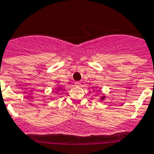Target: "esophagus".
Instances as JSON below:
<instances>
[{
    "label": "esophagus",
    "instance_id": "obj_1",
    "mask_svg": "<svg viewBox=\"0 0 154 154\" xmlns=\"http://www.w3.org/2000/svg\"><path fill=\"white\" fill-rule=\"evenodd\" d=\"M75 85L76 86H81V82H78V81H76L75 82Z\"/></svg>",
    "mask_w": 154,
    "mask_h": 154
}]
</instances>
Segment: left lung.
I'll use <instances>...</instances> for the list:
<instances>
[{
  "label": "left lung",
  "mask_w": 154,
  "mask_h": 154,
  "mask_svg": "<svg viewBox=\"0 0 154 154\" xmlns=\"http://www.w3.org/2000/svg\"><path fill=\"white\" fill-rule=\"evenodd\" d=\"M102 98H103H103H104V97H102Z\"/></svg>",
  "instance_id": "1"
}]
</instances>
